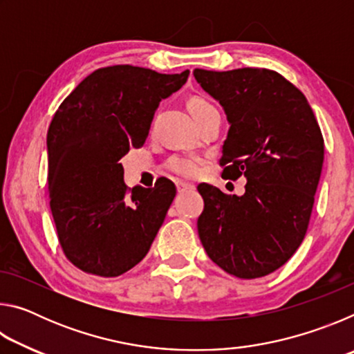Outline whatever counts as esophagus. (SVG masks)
<instances>
[{"label": "esophagus", "instance_id": "obj_1", "mask_svg": "<svg viewBox=\"0 0 354 354\" xmlns=\"http://www.w3.org/2000/svg\"><path fill=\"white\" fill-rule=\"evenodd\" d=\"M176 189H178V192H187V190H194L195 185L184 183V181H176Z\"/></svg>", "mask_w": 354, "mask_h": 354}]
</instances>
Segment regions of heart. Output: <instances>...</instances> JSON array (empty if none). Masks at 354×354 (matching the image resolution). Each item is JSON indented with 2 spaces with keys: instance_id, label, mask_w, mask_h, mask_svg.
I'll list each match as a JSON object with an SVG mask.
<instances>
[{
  "instance_id": "1",
  "label": "heart",
  "mask_w": 354,
  "mask_h": 354,
  "mask_svg": "<svg viewBox=\"0 0 354 354\" xmlns=\"http://www.w3.org/2000/svg\"><path fill=\"white\" fill-rule=\"evenodd\" d=\"M209 107H212L211 104L207 103L206 100L203 98H192L189 101V109L192 112V115L195 118L200 117L203 112L207 111ZM167 167H169V170L176 173L179 176H184V178H192L195 176L196 173L200 170V162L196 158H190V156H173L170 158L169 162H167Z\"/></svg>"
}]
</instances>
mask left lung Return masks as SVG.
<instances>
[{"label": "left lung", "mask_w": 354, "mask_h": 354, "mask_svg": "<svg viewBox=\"0 0 354 354\" xmlns=\"http://www.w3.org/2000/svg\"><path fill=\"white\" fill-rule=\"evenodd\" d=\"M194 76L230 123L223 175L247 179L242 196L198 185L205 200L200 241L230 274L266 277L284 266L306 236L325 153L320 127L306 97L273 70L195 68Z\"/></svg>", "instance_id": "obj_1"}]
</instances>
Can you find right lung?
Wrapping results in <instances>:
<instances>
[{
  "instance_id": "add662e5",
  "label": "right lung",
  "mask_w": 354,
  "mask_h": 354,
  "mask_svg": "<svg viewBox=\"0 0 354 354\" xmlns=\"http://www.w3.org/2000/svg\"><path fill=\"white\" fill-rule=\"evenodd\" d=\"M113 65L95 70L59 106L46 136L57 237L82 272L112 278L147 256L176 195L159 179L128 195L120 159L145 143L159 103L189 77Z\"/></svg>"
}]
</instances>
